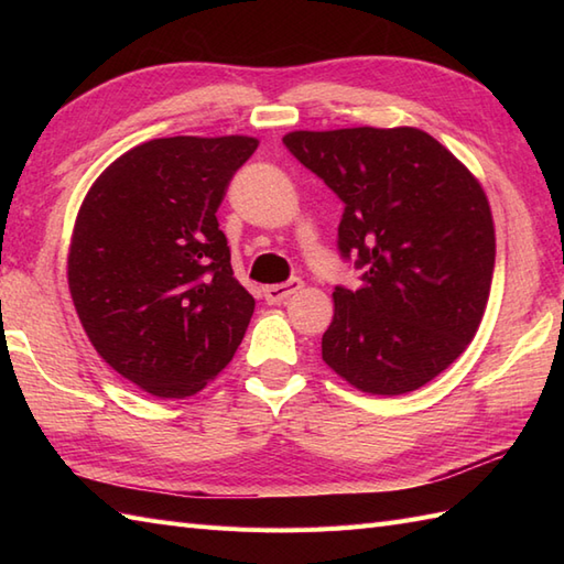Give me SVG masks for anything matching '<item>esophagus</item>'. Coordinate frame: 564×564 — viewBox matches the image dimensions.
<instances>
[{
  "instance_id": "esophagus-1",
  "label": "esophagus",
  "mask_w": 564,
  "mask_h": 564,
  "mask_svg": "<svg viewBox=\"0 0 564 564\" xmlns=\"http://www.w3.org/2000/svg\"><path fill=\"white\" fill-rule=\"evenodd\" d=\"M301 289H303V281H301V279H291V281H285V283L267 285V289H263V297H267V303L275 305V303L289 301V297H291L293 293L301 291Z\"/></svg>"
}]
</instances>
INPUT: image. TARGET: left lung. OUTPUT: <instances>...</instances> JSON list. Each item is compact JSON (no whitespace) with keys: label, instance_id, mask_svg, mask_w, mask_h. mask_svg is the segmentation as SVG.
Returning <instances> with one entry per match:
<instances>
[{"label":"left lung","instance_id":"left-lung-1","mask_svg":"<svg viewBox=\"0 0 564 564\" xmlns=\"http://www.w3.org/2000/svg\"><path fill=\"white\" fill-rule=\"evenodd\" d=\"M293 158L344 203L337 247L361 289H334L322 361L370 394L434 380L473 341L495 271L480 182L419 128L295 130Z\"/></svg>","mask_w":564,"mask_h":564}]
</instances>
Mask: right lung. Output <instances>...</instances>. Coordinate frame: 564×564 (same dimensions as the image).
Listing matches in <instances>:
<instances>
[{
    "mask_svg": "<svg viewBox=\"0 0 564 564\" xmlns=\"http://www.w3.org/2000/svg\"><path fill=\"white\" fill-rule=\"evenodd\" d=\"M257 138H158L121 154L84 198L67 283L84 332L154 398H191L232 361L254 313L218 227Z\"/></svg>",
    "mask_w": 564,
    "mask_h": 564,
    "instance_id": "1",
    "label": "right lung"
}]
</instances>
